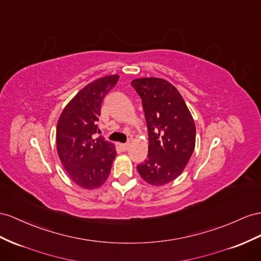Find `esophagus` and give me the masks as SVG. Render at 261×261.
Instances as JSON below:
<instances>
[{"label":"esophagus","instance_id":"esophagus-1","mask_svg":"<svg viewBox=\"0 0 261 261\" xmlns=\"http://www.w3.org/2000/svg\"><path fill=\"white\" fill-rule=\"evenodd\" d=\"M120 149H121V151H126L129 149V143H121L120 144Z\"/></svg>","mask_w":261,"mask_h":261}]
</instances>
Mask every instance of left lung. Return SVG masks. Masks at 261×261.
<instances>
[{
	"label": "left lung",
	"mask_w": 261,
	"mask_h": 261,
	"mask_svg": "<svg viewBox=\"0 0 261 261\" xmlns=\"http://www.w3.org/2000/svg\"><path fill=\"white\" fill-rule=\"evenodd\" d=\"M131 85L142 100L149 132L148 159L137 170L146 183L168 184L181 174L194 151V120L181 93L166 80L139 78Z\"/></svg>",
	"instance_id": "1"
}]
</instances>
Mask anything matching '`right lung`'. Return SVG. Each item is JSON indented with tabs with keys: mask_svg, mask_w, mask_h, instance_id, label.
<instances>
[{
	"mask_svg": "<svg viewBox=\"0 0 261 261\" xmlns=\"http://www.w3.org/2000/svg\"><path fill=\"white\" fill-rule=\"evenodd\" d=\"M118 75L99 78L87 85L65 107L58 119L56 144L59 159L69 177L80 188L93 190L108 178L115 145L103 137L95 138L101 102L118 83Z\"/></svg>",
	"mask_w": 261,
	"mask_h": 261,
	"instance_id": "1",
	"label": "right lung"
}]
</instances>
